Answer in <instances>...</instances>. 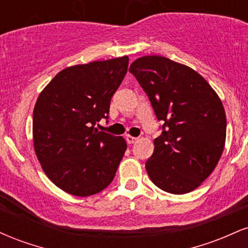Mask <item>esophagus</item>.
<instances>
[{
    "instance_id": "obj_1",
    "label": "esophagus",
    "mask_w": 248,
    "mask_h": 248,
    "mask_svg": "<svg viewBox=\"0 0 248 248\" xmlns=\"http://www.w3.org/2000/svg\"><path fill=\"white\" fill-rule=\"evenodd\" d=\"M126 140H127V143L128 144H133V143H135L136 141H138V138H134V136L127 135L126 136Z\"/></svg>"
}]
</instances>
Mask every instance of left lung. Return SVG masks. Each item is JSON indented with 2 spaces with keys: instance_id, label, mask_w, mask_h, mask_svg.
<instances>
[{
  "instance_id": "obj_1",
  "label": "left lung",
  "mask_w": 248,
  "mask_h": 248,
  "mask_svg": "<svg viewBox=\"0 0 248 248\" xmlns=\"http://www.w3.org/2000/svg\"><path fill=\"white\" fill-rule=\"evenodd\" d=\"M129 72L164 122L146 162L148 175L163 191H192L211 175L223 154L226 115L221 100L199 73L166 57H141Z\"/></svg>"
}]
</instances>
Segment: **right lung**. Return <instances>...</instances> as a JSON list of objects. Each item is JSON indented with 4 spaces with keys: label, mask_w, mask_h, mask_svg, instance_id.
<instances>
[{
    "label": "right lung",
    "mask_w": 248,
    "mask_h": 248,
    "mask_svg": "<svg viewBox=\"0 0 248 248\" xmlns=\"http://www.w3.org/2000/svg\"><path fill=\"white\" fill-rule=\"evenodd\" d=\"M127 56L64 69L42 91L32 116L33 147L45 175L79 197L110 184L127 149L122 136L99 132L124 80Z\"/></svg>",
    "instance_id": "1"
}]
</instances>
